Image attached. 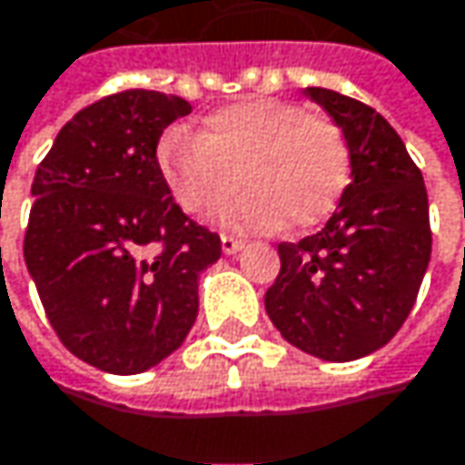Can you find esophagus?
<instances>
[{
  "label": "esophagus",
  "instance_id": "1",
  "mask_svg": "<svg viewBox=\"0 0 465 465\" xmlns=\"http://www.w3.org/2000/svg\"><path fill=\"white\" fill-rule=\"evenodd\" d=\"M221 247H223L226 255H233V252H239V250L244 247V239H236V236L223 233V236H221Z\"/></svg>",
  "mask_w": 465,
  "mask_h": 465
}]
</instances>
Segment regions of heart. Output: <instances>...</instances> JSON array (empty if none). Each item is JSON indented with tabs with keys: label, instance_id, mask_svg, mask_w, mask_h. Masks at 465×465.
Returning a JSON list of instances; mask_svg holds the SVG:
<instances>
[{
	"label": "heart",
	"instance_id": "1",
	"mask_svg": "<svg viewBox=\"0 0 465 465\" xmlns=\"http://www.w3.org/2000/svg\"><path fill=\"white\" fill-rule=\"evenodd\" d=\"M156 164L178 207L191 215L218 207L244 183L218 213L236 232H269L287 221L312 229L332 215L351 183L343 130L327 116L266 98L207 114L199 133L170 130Z\"/></svg>",
	"mask_w": 465,
	"mask_h": 465
}]
</instances>
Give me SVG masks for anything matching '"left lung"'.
Returning <instances> with one entry per match:
<instances>
[{
  "instance_id": "1",
  "label": "left lung",
  "mask_w": 465,
  "mask_h": 465,
  "mask_svg": "<svg viewBox=\"0 0 465 465\" xmlns=\"http://www.w3.org/2000/svg\"><path fill=\"white\" fill-rule=\"evenodd\" d=\"M343 130L351 183L324 229L282 242L266 312L287 343L351 361L386 346L415 306L431 261L423 175L397 130L367 104L306 87Z\"/></svg>"
}]
</instances>
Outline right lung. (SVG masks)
<instances>
[{
  "mask_svg": "<svg viewBox=\"0 0 465 465\" xmlns=\"http://www.w3.org/2000/svg\"><path fill=\"white\" fill-rule=\"evenodd\" d=\"M191 114L178 95L124 90L74 114L31 183L23 258L45 314L82 361L135 375L170 357L199 312L221 236L173 202L156 146Z\"/></svg>",
  "mask_w": 465,
  "mask_h": 465,
  "instance_id": "add662e5",
  "label": "right lung"
}]
</instances>
